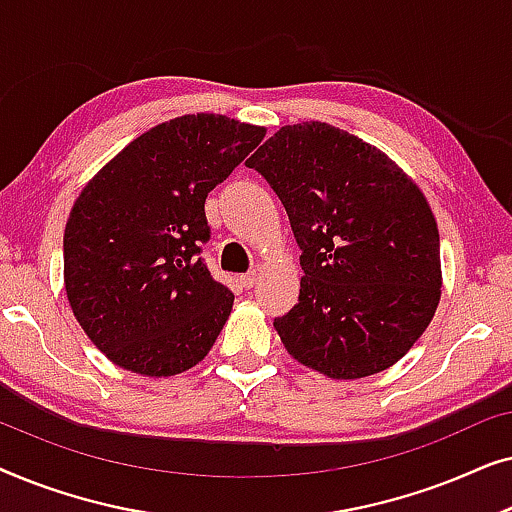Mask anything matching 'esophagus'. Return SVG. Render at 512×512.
<instances>
[{
    "mask_svg": "<svg viewBox=\"0 0 512 512\" xmlns=\"http://www.w3.org/2000/svg\"><path fill=\"white\" fill-rule=\"evenodd\" d=\"M256 272H247V275H242L240 277V284L244 286V289H251V286H254L256 284Z\"/></svg>",
    "mask_w": 512,
    "mask_h": 512,
    "instance_id": "1",
    "label": "esophagus"
}]
</instances>
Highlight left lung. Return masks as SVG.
<instances>
[{"label":"left lung","instance_id":"left-lung-1","mask_svg":"<svg viewBox=\"0 0 512 512\" xmlns=\"http://www.w3.org/2000/svg\"><path fill=\"white\" fill-rule=\"evenodd\" d=\"M247 167L289 214L298 303L275 319L286 352L333 380L394 366L440 300V237L419 186L387 153L328 123L284 125Z\"/></svg>","mask_w":512,"mask_h":512}]
</instances>
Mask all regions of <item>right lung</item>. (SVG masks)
I'll return each instance as SVG.
<instances>
[{
	"label": "right lung",
	"mask_w": 512,
	"mask_h": 512,
	"mask_svg": "<svg viewBox=\"0 0 512 512\" xmlns=\"http://www.w3.org/2000/svg\"><path fill=\"white\" fill-rule=\"evenodd\" d=\"M263 137L261 125L186 114L132 139L83 186L65 228V291L116 366L170 377L209 354L235 296L198 258L205 200Z\"/></svg>",
	"instance_id": "1"
}]
</instances>
